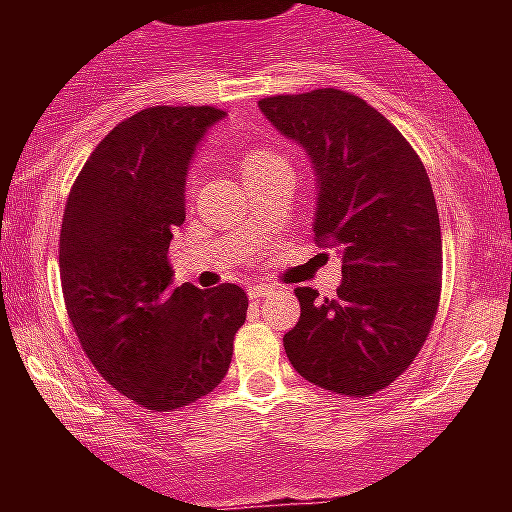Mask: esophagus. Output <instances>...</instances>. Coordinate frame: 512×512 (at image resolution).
<instances>
[{"mask_svg": "<svg viewBox=\"0 0 512 512\" xmlns=\"http://www.w3.org/2000/svg\"><path fill=\"white\" fill-rule=\"evenodd\" d=\"M269 292L271 287H266V284H251V287H248V297H251V300H264Z\"/></svg>", "mask_w": 512, "mask_h": 512, "instance_id": "esophagus-1", "label": "esophagus"}]
</instances>
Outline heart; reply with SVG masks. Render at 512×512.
<instances>
[{
	"label": "heart",
	"instance_id": "heart-1",
	"mask_svg": "<svg viewBox=\"0 0 512 512\" xmlns=\"http://www.w3.org/2000/svg\"><path fill=\"white\" fill-rule=\"evenodd\" d=\"M279 166H289L287 158L277 151H269V148H259V151H251L243 161V171H246V179L261 174V171L279 169Z\"/></svg>",
	"mask_w": 512,
	"mask_h": 512
}]
</instances>
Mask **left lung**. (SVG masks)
I'll return each instance as SVG.
<instances>
[{"instance_id": "1", "label": "left lung", "mask_w": 512, "mask_h": 512, "mask_svg": "<svg viewBox=\"0 0 512 512\" xmlns=\"http://www.w3.org/2000/svg\"><path fill=\"white\" fill-rule=\"evenodd\" d=\"M259 110L310 158L315 238L333 246V300L297 287L284 351L323 390L369 397L395 382L428 338L441 297V223L423 161L372 104L341 89L279 94Z\"/></svg>"}]
</instances>
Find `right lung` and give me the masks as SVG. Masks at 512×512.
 Here are the masks:
<instances>
[{
  "label": "right lung",
  "instance_id": "1",
  "mask_svg": "<svg viewBox=\"0 0 512 512\" xmlns=\"http://www.w3.org/2000/svg\"><path fill=\"white\" fill-rule=\"evenodd\" d=\"M223 117L215 107L128 117L87 158L63 212L61 287L81 348L117 392L156 413L215 390L246 323L238 284L171 287L189 164Z\"/></svg>",
  "mask_w": 512,
  "mask_h": 512
}]
</instances>
